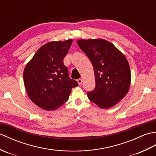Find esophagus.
Masks as SVG:
<instances>
[{
  "mask_svg": "<svg viewBox=\"0 0 156 156\" xmlns=\"http://www.w3.org/2000/svg\"><path fill=\"white\" fill-rule=\"evenodd\" d=\"M77 82H78V84H79V85H80V84H82V82H83V80H82V79L80 78V79H78V80H77Z\"/></svg>",
  "mask_w": 156,
  "mask_h": 156,
  "instance_id": "34e87169",
  "label": "esophagus"
}]
</instances>
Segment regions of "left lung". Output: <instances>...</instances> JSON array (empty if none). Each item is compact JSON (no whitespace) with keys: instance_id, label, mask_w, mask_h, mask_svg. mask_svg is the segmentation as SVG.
<instances>
[{"instance_id":"1","label":"left lung","mask_w":156,"mask_h":156,"mask_svg":"<svg viewBox=\"0 0 156 156\" xmlns=\"http://www.w3.org/2000/svg\"><path fill=\"white\" fill-rule=\"evenodd\" d=\"M79 47L93 66L96 87L88 92L89 100L101 108L113 107L124 98L131 84V70L127 58L105 39H79Z\"/></svg>"}]
</instances>
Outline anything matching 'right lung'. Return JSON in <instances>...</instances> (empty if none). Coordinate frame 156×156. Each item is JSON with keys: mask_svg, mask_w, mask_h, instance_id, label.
Wrapping results in <instances>:
<instances>
[{"mask_svg": "<svg viewBox=\"0 0 156 156\" xmlns=\"http://www.w3.org/2000/svg\"><path fill=\"white\" fill-rule=\"evenodd\" d=\"M72 39L51 41L36 51L23 72L25 87L31 101L46 111H54L68 100L78 82L69 77L63 59Z\"/></svg>", "mask_w": 156, "mask_h": 156, "instance_id": "add662e5", "label": "right lung"}]
</instances>
